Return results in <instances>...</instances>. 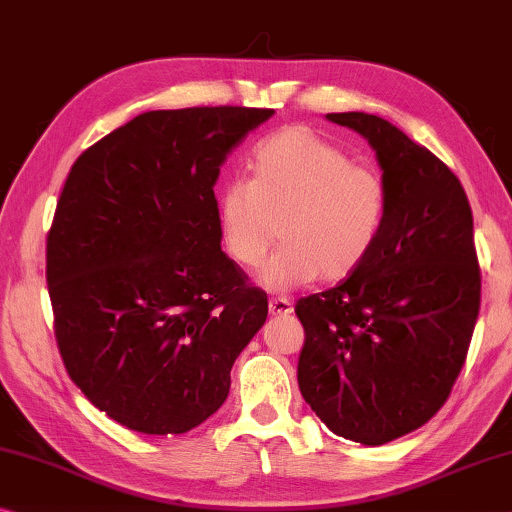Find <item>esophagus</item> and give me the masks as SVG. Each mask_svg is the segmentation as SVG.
Instances as JSON below:
<instances>
[{"label": "esophagus", "mask_w": 512, "mask_h": 512, "mask_svg": "<svg viewBox=\"0 0 512 512\" xmlns=\"http://www.w3.org/2000/svg\"><path fill=\"white\" fill-rule=\"evenodd\" d=\"M269 310L273 316H285L294 312V305H291L289 298H271L269 300Z\"/></svg>", "instance_id": "1"}]
</instances>
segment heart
<instances>
[{
  "mask_svg": "<svg viewBox=\"0 0 512 512\" xmlns=\"http://www.w3.org/2000/svg\"><path fill=\"white\" fill-rule=\"evenodd\" d=\"M250 180H227L216 196V223L232 262L255 269L285 239L259 285L269 291L303 287L321 275L344 280L367 262L389 209L385 175L358 164L339 145L307 127H289L257 143Z\"/></svg>",
  "mask_w": 512,
  "mask_h": 512,
  "instance_id": "1",
  "label": "heart"
}]
</instances>
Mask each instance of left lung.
Masks as SVG:
<instances>
[{
	"label": "left lung",
	"instance_id": "obj_1",
	"mask_svg": "<svg viewBox=\"0 0 512 512\" xmlns=\"http://www.w3.org/2000/svg\"><path fill=\"white\" fill-rule=\"evenodd\" d=\"M362 134L389 186L383 234L358 271L300 298L298 387L332 433L380 446L424 426L465 364L481 269L465 189L385 118L328 113Z\"/></svg>",
	"mask_w": 512,
	"mask_h": 512
}]
</instances>
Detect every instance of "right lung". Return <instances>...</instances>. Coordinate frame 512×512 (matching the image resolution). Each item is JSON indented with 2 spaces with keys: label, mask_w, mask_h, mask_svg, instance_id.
Returning <instances> with one entry per match:
<instances>
[{
  "label": "right lung",
  "mask_w": 512,
  "mask_h": 512,
  "mask_svg": "<svg viewBox=\"0 0 512 512\" xmlns=\"http://www.w3.org/2000/svg\"><path fill=\"white\" fill-rule=\"evenodd\" d=\"M273 109L148 111L72 164L47 234L54 335L97 410L145 435L200 426L230 394L269 300L221 250L214 184Z\"/></svg>",
  "instance_id": "1"
}]
</instances>
